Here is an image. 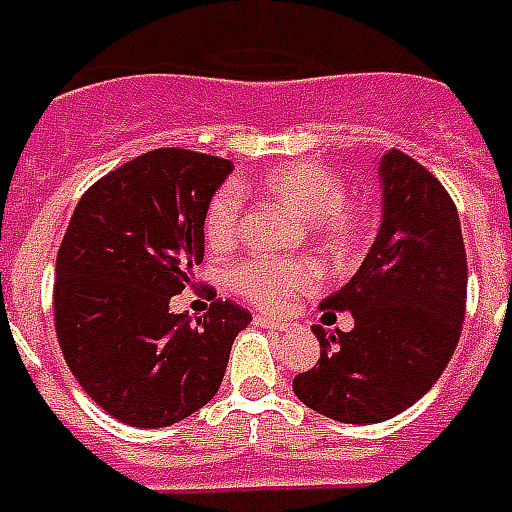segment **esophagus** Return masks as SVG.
Returning <instances> with one entry per match:
<instances>
[{
    "instance_id": "1",
    "label": "esophagus",
    "mask_w": 512,
    "mask_h": 512,
    "mask_svg": "<svg viewBox=\"0 0 512 512\" xmlns=\"http://www.w3.org/2000/svg\"><path fill=\"white\" fill-rule=\"evenodd\" d=\"M257 328H271V331H293L295 325L287 323V320H271V317H263V314H255Z\"/></svg>"
}]
</instances>
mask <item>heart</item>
Instances as JSON below:
<instances>
[{
  "label": "heart",
  "instance_id": "heart-1",
  "mask_svg": "<svg viewBox=\"0 0 512 512\" xmlns=\"http://www.w3.org/2000/svg\"><path fill=\"white\" fill-rule=\"evenodd\" d=\"M257 189L268 198L285 203L304 219V227L317 249L331 260L355 255L363 238V208L344 200V181L317 162H285L260 173ZM241 230V206L233 189H219L208 200L203 233L214 249L233 246ZM314 282L312 268L298 260H246L230 271V285L260 309H282L287 298Z\"/></svg>",
  "mask_w": 512,
  "mask_h": 512
}]
</instances>
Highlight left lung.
Returning <instances> with one entry per match:
<instances>
[{
  "mask_svg": "<svg viewBox=\"0 0 512 512\" xmlns=\"http://www.w3.org/2000/svg\"><path fill=\"white\" fill-rule=\"evenodd\" d=\"M382 225L350 282L325 298V325L350 312L352 331H325L320 361L295 374L306 407L342 423H380L429 391L456 350L467 306V252L456 203L420 162L380 160Z\"/></svg>",
  "mask_w": 512,
  "mask_h": 512,
  "instance_id": "obj_1",
  "label": "left lung"
}]
</instances>
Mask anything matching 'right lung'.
Here are the masks:
<instances>
[{
  "label": "right lung",
  "mask_w": 512,
  "mask_h": 512,
  "mask_svg": "<svg viewBox=\"0 0 512 512\" xmlns=\"http://www.w3.org/2000/svg\"><path fill=\"white\" fill-rule=\"evenodd\" d=\"M233 162L154 149L78 200L56 255V339L102 410L138 429L189 418L225 377L252 314L214 301L195 323L170 312L203 263V217Z\"/></svg>",
  "instance_id": "1"
}]
</instances>
